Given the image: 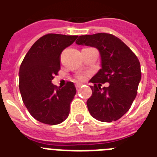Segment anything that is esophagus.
Segmentation results:
<instances>
[{
    "instance_id": "obj_1",
    "label": "esophagus",
    "mask_w": 157,
    "mask_h": 157,
    "mask_svg": "<svg viewBox=\"0 0 157 157\" xmlns=\"http://www.w3.org/2000/svg\"><path fill=\"white\" fill-rule=\"evenodd\" d=\"M82 84H80V83H77V84L75 85V87H76V89L78 90V89H80L81 87H82Z\"/></svg>"
}]
</instances>
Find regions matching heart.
<instances>
[{"label":"heart","instance_id":"obj_1","mask_svg":"<svg viewBox=\"0 0 157 157\" xmlns=\"http://www.w3.org/2000/svg\"><path fill=\"white\" fill-rule=\"evenodd\" d=\"M77 78L79 79V80H84V78H85V77H84V75H78V77H77Z\"/></svg>","mask_w":157,"mask_h":157}]
</instances>
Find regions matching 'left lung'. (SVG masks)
I'll list each match as a JSON object with an SVG mask.
<instances>
[{
	"mask_svg": "<svg viewBox=\"0 0 157 157\" xmlns=\"http://www.w3.org/2000/svg\"><path fill=\"white\" fill-rule=\"evenodd\" d=\"M75 43L98 48L101 56L102 68L90 80L94 86H91L92 94L86 102L89 113L99 121L118 120L128 112L137 94L141 79L137 56L110 33L82 35ZM105 82L109 86L101 89L100 83Z\"/></svg>",
	"mask_w": 157,
	"mask_h": 157,
	"instance_id": "obj_1",
	"label": "left lung"
}]
</instances>
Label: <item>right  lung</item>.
<instances>
[{"label":"right lung","instance_id":"add662e5","mask_svg":"<svg viewBox=\"0 0 157 157\" xmlns=\"http://www.w3.org/2000/svg\"><path fill=\"white\" fill-rule=\"evenodd\" d=\"M78 36L48 33L33 44L19 69V90L23 103L38 121L55 125L65 120L76 89L67 82L64 87L52 83L60 69L62 51Z\"/></svg>","mask_w":157,"mask_h":157}]
</instances>
